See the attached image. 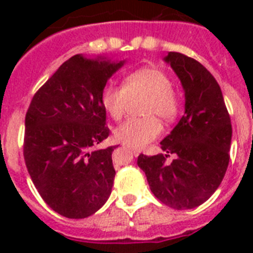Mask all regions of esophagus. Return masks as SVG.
<instances>
[{
  "mask_svg": "<svg viewBox=\"0 0 253 253\" xmlns=\"http://www.w3.org/2000/svg\"><path fill=\"white\" fill-rule=\"evenodd\" d=\"M125 147H127V146H125ZM127 148L131 151V154L134 155V156H138V155L140 154V151H139L138 148H134V147H127Z\"/></svg>",
  "mask_w": 253,
  "mask_h": 253,
  "instance_id": "1",
  "label": "esophagus"
}]
</instances>
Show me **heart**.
<instances>
[{"label":"heart","mask_w":253,"mask_h":253,"mask_svg":"<svg viewBox=\"0 0 253 253\" xmlns=\"http://www.w3.org/2000/svg\"><path fill=\"white\" fill-rule=\"evenodd\" d=\"M147 95L143 114L146 118H130L114 131L115 139L127 146L140 148L162 134V125L152 115L170 122L178 113V98L172 90V81L164 71L156 67H144L130 73L123 86L107 85L103 87L101 102L111 118L121 119L130 98Z\"/></svg>","instance_id":"obj_1"}]
</instances>
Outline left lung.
Segmentation results:
<instances>
[{
	"label": "left lung",
	"mask_w": 253,
	"mask_h": 253,
	"mask_svg": "<svg viewBox=\"0 0 253 253\" xmlns=\"http://www.w3.org/2000/svg\"><path fill=\"white\" fill-rule=\"evenodd\" d=\"M164 61L178 77L185 94V113L163 139L166 155H139L151 192L176 210L194 209L212 196L230 160L232 127L220 86L197 60L169 52ZM168 153L176 159L168 165Z\"/></svg>",
	"instance_id": "8db88e82"
}]
</instances>
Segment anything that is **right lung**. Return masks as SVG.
<instances>
[{
    "instance_id": "add662e5",
    "label": "right lung",
    "mask_w": 253,
    "mask_h": 253,
    "mask_svg": "<svg viewBox=\"0 0 253 253\" xmlns=\"http://www.w3.org/2000/svg\"><path fill=\"white\" fill-rule=\"evenodd\" d=\"M126 60L75 55L35 93L25 119L23 156L35 188L60 215L83 219L110 197L115 146L109 136L101 94Z\"/></svg>"
}]
</instances>
